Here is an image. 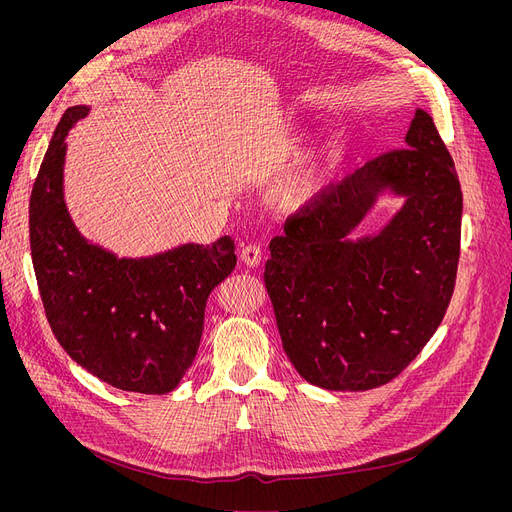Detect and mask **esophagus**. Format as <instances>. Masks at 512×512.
Masks as SVG:
<instances>
[{"mask_svg":"<svg viewBox=\"0 0 512 512\" xmlns=\"http://www.w3.org/2000/svg\"><path fill=\"white\" fill-rule=\"evenodd\" d=\"M240 261L247 267H257L261 263V249L257 245H247L240 251Z\"/></svg>","mask_w":512,"mask_h":512,"instance_id":"esophagus-1","label":"esophagus"}]
</instances>
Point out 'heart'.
Wrapping results in <instances>:
<instances>
[{
	"mask_svg": "<svg viewBox=\"0 0 512 512\" xmlns=\"http://www.w3.org/2000/svg\"><path fill=\"white\" fill-rule=\"evenodd\" d=\"M324 151L326 143L317 137L311 141V145H307L297 155H292L282 168L274 172L270 188H267L274 205L286 211H297L313 201L319 191Z\"/></svg>",
	"mask_w": 512,
	"mask_h": 512,
	"instance_id": "obj_1",
	"label": "heart"
}]
</instances>
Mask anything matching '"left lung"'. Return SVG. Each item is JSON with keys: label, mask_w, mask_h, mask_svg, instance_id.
<instances>
[{"label": "left lung", "mask_w": 512, "mask_h": 512, "mask_svg": "<svg viewBox=\"0 0 512 512\" xmlns=\"http://www.w3.org/2000/svg\"><path fill=\"white\" fill-rule=\"evenodd\" d=\"M382 194L403 199L378 232H352ZM463 193L432 116L417 110L405 147L321 193L272 238L265 263L282 346L309 384L378 388L405 369L448 309Z\"/></svg>", "instance_id": "obj_1"}]
</instances>
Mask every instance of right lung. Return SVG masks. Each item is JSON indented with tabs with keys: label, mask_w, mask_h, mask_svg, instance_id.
Wrapping results in <instances>:
<instances>
[{
	"label": "right lung",
	"mask_w": 512,
	"mask_h": 512,
	"mask_svg": "<svg viewBox=\"0 0 512 512\" xmlns=\"http://www.w3.org/2000/svg\"><path fill=\"white\" fill-rule=\"evenodd\" d=\"M91 112L66 110L33 184L29 228L47 321L80 367L114 388L168 394L193 365L211 290L236 265L234 240L118 257L80 234L64 199L66 137Z\"/></svg>",
	"instance_id": "obj_1"
}]
</instances>
